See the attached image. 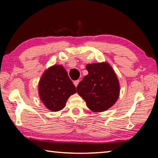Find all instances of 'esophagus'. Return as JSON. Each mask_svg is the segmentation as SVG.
Returning a JSON list of instances; mask_svg holds the SVG:
<instances>
[{
    "label": "esophagus",
    "mask_w": 158,
    "mask_h": 158,
    "mask_svg": "<svg viewBox=\"0 0 158 158\" xmlns=\"http://www.w3.org/2000/svg\"><path fill=\"white\" fill-rule=\"evenodd\" d=\"M79 82V80H76V81H74V85H75L76 87L77 86V85H78Z\"/></svg>",
    "instance_id": "obj_1"
}]
</instances>
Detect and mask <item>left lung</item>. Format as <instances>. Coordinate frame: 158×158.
<instances>
[{
	"instance_id": "8db88e82",
	"label": "left lung",
	"mask_w": 158,
	"mask_h": 158,
	"mask_svg": "<svg viewBox=\"0 0 158 158\" xmlns=\"http://www.w3.org/2000/svg\"><path fill=\"white\" fill-rule=\"evenodd\" d=\"M89 74L77 87V93L93 112L107 110L117 101L120 85L113 68L108 63L88 64Z\"/></svg>"
}]
</instances>
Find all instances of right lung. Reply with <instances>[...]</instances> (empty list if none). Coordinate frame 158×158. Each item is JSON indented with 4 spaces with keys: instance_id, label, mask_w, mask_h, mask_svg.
<instances>
[{
    "instance_id": "right-lung-1",
    "label": "right lung",
    "mask_w": 158,
    "mask_h": 158,
    "mask_svg": "<svg viewBox=\"0 0 158 158\" xmlns=\"http://www.w3.org/2000/svg\"><path fill=\"white\" fill-rule=\"evenodd\" d=\"M38 91L44 106L51 111H58L65 107L68 99L77 92V89L65 68L55 65L42 74Z\"/></svg>"
}]
</instances>
